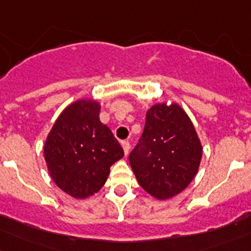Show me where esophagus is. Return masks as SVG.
<instances>
[{"instance_id":"1","label":"esophagus","mask_w":251,"mask_h":251,"mask_svg":"<svg viewBox=\"0 0 251 251\" xmlns=\"http://www.w3.org/2000/svg\"><path fill=\"white\" fill-rule=\"evenodd\" d=\"M122 147H123V151H125L126 156L129 153V150H130V144L128 141H122Z\"/></svg>"}]
</instances>
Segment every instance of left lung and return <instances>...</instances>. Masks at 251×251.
Here are the masks:
<instances>
[{
  "label": "left lung",
  "mask_w": 251,
  "mask_h": 251,
  "mask_svg": "<svg viewBox=\"0 0 251 251\" xmlns=\"http://www.w3.org/2000/svg\"><path fill=\"white\" fill-rule=\"evenodd\" d=\"M202 144L180 105L154 104L146 112L144 133L129 154L139 185L152 197L169 200L195 179Z\"/></svg>",
  "instance_id": "obj_1"
}]
</instances>
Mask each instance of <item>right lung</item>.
I'll return each instance as SVG.
<instances>
[{"mask_svg":"<svg viewBox=\"0 0 251 251\" xmlns=\"http://www.w3.org/2000/svg\"><path fill=\"white\" fill-rule=\"evenodd\" d=\"M100 104L81 99L56 118L43 147L50 177L77 200L93 196L106 182L110 167L125 156L107 126L99 120Z\"/></svg>","mask_w":251,"mask_h":251,"instance_id":"right-lung-1","label":"right lung"}]
</instances>
